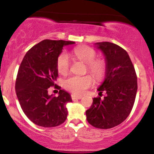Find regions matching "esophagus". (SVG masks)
I'll return each instance as SVG.
<instances>
[{"mask_svg": "<svg viewBox=\"0 0 154 154\" xmlns=\"http://www.w3.org/2000/svg\"><path fill=\"white\" fill-rule=\"evenodd\" d=\"M82 98V95H75V94H72V98L73 100L75 99H81Z\"/></svg>", "mask_w": 154, "mask_h": 154, "instance_id": "34e87169", "label": "esophagus"}]
</instances>
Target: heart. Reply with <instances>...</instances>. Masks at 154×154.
Here are the masks:
<instances>
[{
    "instance_id": "heart-1",
    "label": "heart",
    "mask_w": 154,
    "mask_h": 154,
    "mask_svg": "<svg viewBox=\"0 0 154 154\" xmlns=\"http://www.w3.org/2000/svg\"><path fill=\"white\" fill-rule=\"evenodd\" d=\"M72 55L82 62L87 63L88 69L96 79L103 77L105 73V63L101 60L96 59V53L91 48L79 46L73 49ZM70 59L66 53L59 55L57 59V69L61 75H66L69 71ZM94 81L90 75L71 76L63 81V87L76 94H82L89 88L93 86Z\"/></svg>"
}]
</instances>
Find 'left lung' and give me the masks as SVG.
Masks as SVG:
<instances>
[{
  "instance_id": "1",
  "label": "left lung",
  "mask_w": 154,
  "mask_h": 154,
  "mask_svg": "<svg viewBox=\"0 0 154 154\" xmlns=\"http://www.w3.org/2000/svg\"><path fill=\"white\" fill-rule=\"evenodd\" d=\"M95 46L103 54L106 62L104 80L97 90L106 95L103 100L93 98L85 114L92 126L109 129L120 125L131 112L137 91V75L122 48L109 42L96 43Z\"/></svg>"
}]
</instances>
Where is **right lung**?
<instances>
[{
    "label": "right lung",
    "instance_id": "obj_1",
    "mask_svg": "<svg viewBox=\"0 0 154 154\" xmlns=\"http://www.w3.org/2000/svg\"><path fill=\"white\" fill-rule=\"evenodd\" d=\"M74 44L44 40L31 48L21 63L15 85L17 96L25 115L38 126L54 128L66 119L71 95L59 89L56 97L48 94V88L54 85L58 77L57 59L63 47Z\"/></svg>",
    "mask_w": 154,
    "mask_h": 154
}]
</instances>
